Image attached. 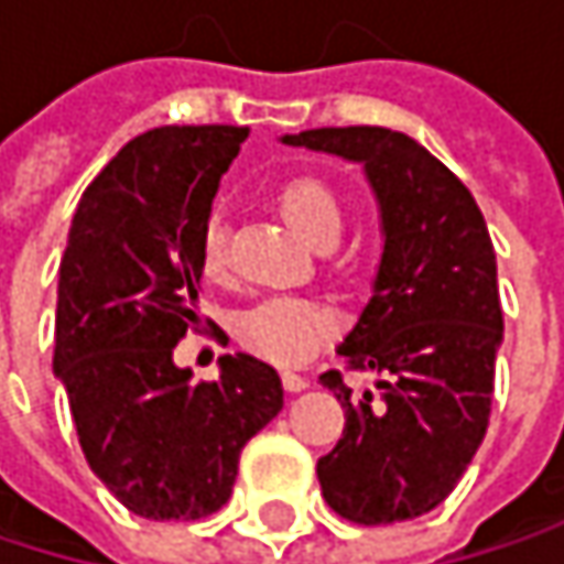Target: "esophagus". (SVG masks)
<instances>
[{
    "label": "esophagus",
    "mask_w": 564,
    "mask_h": 564,
    "mask_svg": "<svg viewBox=\"0 0 564 564\" xmlns=\"http://www.w3.org/2000/svg\"><path fill=\"white\" fill-rule=\"evenodd\" d=\"M283 389L286 392H303V389H310V379L300 376V372H283Z\"/></svg>",
    "instance_id": "34e87169"
}]
</instances>
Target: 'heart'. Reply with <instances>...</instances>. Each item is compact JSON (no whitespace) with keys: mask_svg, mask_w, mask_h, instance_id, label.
<instances>
[{"mask_svg":"<svg viewBox=\"0 0 564 564\" xmlns=\"http://www.w3.org/2000/svg\"><path fill=\"white\" fill-rule=\"evenodd\" d=\"M278 205L286 221L310 238L313 245L326 248L343 231V198L339 192L316 172H293L278 185ZM198 264L208 281H221L231 268L228 258V225L215 212L202 225L198 238ZM336 310L313 296L296 293H278L251 303L235 319V336L258 356L281 362V366H300L313 359L323 343L336 333Z\"/></svg>","mask_w":564,"mask_h":564,"instance_id":"obj_1","label":"heart"}]
</instances>
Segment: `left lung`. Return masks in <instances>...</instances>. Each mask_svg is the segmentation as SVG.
<instances>
[{
	"mask_svg": "<svg viewBox=\"0 0 564 564\" xmlns=\"http://www.w3.org/2000/svg\"><path fill=\"white\" fill-rule=\"evenodd\" d=\"M283 143L362 163L386 231L372 300L336 349L349 369L382 372V392L356 394L339 369L319 376L346 411L339 444L316 464L323 500L359 525L424 516L451 497L490 424L503 306L484 212L441 160L386 127Z\"/></svg>",
	"mask_w": 564,
	"mask_h": 564,
	"instance_id": "1",
	"label": "left lung"
}]
</instances>
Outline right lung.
Instances as JSON below:
<instances>
[{
  "label": "right lung",
  "mask_w": 564,
  "mask_h": 564,
  "mask_svg": "<svg viewBox=\"0 0 564 564\" xmlns=\"http://www.w3.org/2000/svg\"><path fill=\"white\" fill-rule=\"evenodd\" d=\"M248 127H156L84 188L57 268L55 376L80 451L143 519H202L228 503L245 444L283 408L274 366L221 356L192 382L172 349L198 316V238Z\"/></svg>",
  "instance_id": "right-lung-1"
}]
</instances>
